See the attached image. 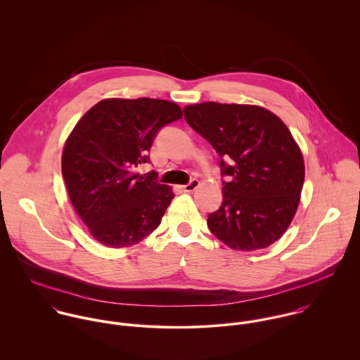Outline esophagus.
Here are the masks:
<instances>
[{
  "label": "esophagus",
  "mask_w": 360,
  "mask_h": 360,
  "mask_svg": "<svg viewBox=\"0 0 360 360\" xmlns=\"http://www.w3.org/2000/svg\"><path fill=\"white\" fill-rule=\"evenodd\" d=\"M200 180H197V179H193L188 184H184V186H181V188H183V191H186V193H193L194 190H197L198 187H200Z\"/></svg>",
  "instance_id": "1"
}]
</instances>
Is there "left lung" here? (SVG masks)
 Instances as JSON below:
<instances>
[{"label":"left lung","mask_w":360,"mask_h":360,"mask_svg":"<svg viewBox=\"0 0 360 360\" xmlns=\"http://www.w3.org/2000/svg\"><path fill=\"white\" fill-rule=\"evenodd\" d=\"M186 122L221 159L223 204L207 227L237 251L263 250L283 237L301 201L304 155L285 123L257 105L202 103L184 108Z\"/></svg>","instance_id":"1"}]
</instances>
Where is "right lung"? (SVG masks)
Returning <instances> with one entry per match:
<instances>
[{
	"mask_svg": "<svg viewBox=\"0 0 360 360\" xmlns=\"http://www.w3.org/2000/svg\"><path fill=\"white\" fill-rule=\"evenodd\" d=\"M183 116L176 103L156 98H106L89 109L66 139L62 176L70 202L90 234L105 247L139 244L160 224L174 198L148 160L156 131Z\"/></svg>",
	"mask_w": 360,
	"mask_h": 360,
	"instance_id": "obj_1",
	"label": "right lung"
}]
</instances>
